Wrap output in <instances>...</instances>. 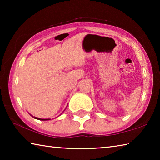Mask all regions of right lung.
Masks as SVG:
<instances>
[{
    "label": "right lung",
    "instance_id": "add662e5",
    "mask_svg": "<svg viewBox=\"0 0 160 160\" xmlns=\"http://www.w3.org/2000/svg\"><path fill=\"white\" fill-rule=\"evenodd\" d=\"M31 115V114H30ZM32 116V115H31ZM32 117H33L34 118H35V119H38V120H40V121H48V120H50L49 118H37V117H35V116H32Z\"/></svg>",
    "mask_w": 160,
    "mask_h": 160
}]
</instances>
